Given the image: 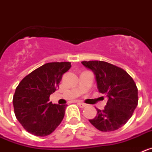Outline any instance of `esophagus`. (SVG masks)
<instances>
[{
	"instance_id": "obj_1",
	"label": "esophagus",
	"mask_w": 152,
	"mask_h": 152,
	"mask_svg": "<svg viewBox=\"0 0 152 152\" xmlns=\"http://www.w3.org/2000/svg\"><path fill=\"white\" fill-rule=\"evenodd\" d=\"M77 105L79 106V107H80V108H84V107H87V105H86L85 103H80V102H79V103H77Z\"/></svg>"
}]
</instances>
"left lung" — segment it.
Masks as SVG:
<instances>
[{"label":"left lung","instance_id":"left-lung-1","mask_svg":"<svg viewBox=\"0 0 152 152\" xmlns=\"http://www.w3.org/2000/svg\"><path fill=\"white\" fill-rule=\"evenodd\" d=\"M94 72L99 92L108 98L103 110L96 109L95 118L89 119L95 128L112 132L126 124L138 105V89L126 71L102 61H82Z\"/></svg>","mask_w":152,"mask_h":152}]
</instances>
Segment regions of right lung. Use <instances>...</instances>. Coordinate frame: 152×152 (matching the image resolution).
Wrapping results in <instances>:
<instances>
[{
	"instance_id": "obj_1",
	"label": "right lung",
	"mask_w": 152,
	"mask_h": 152,
	"mask_svg": "<svg viewBox=\"0 0 152 152\" xmlns=\"http://www.w3.org/2000/svg\"><path fill=\"white\" fill-rule=\"evenodd\" d=\"M70 62H49L34 70L21 80L13 95L17 120L36 136H46L59 126L68 105L52 104L49 96L59 87Z\"/></svg>"
}]
</instances>
